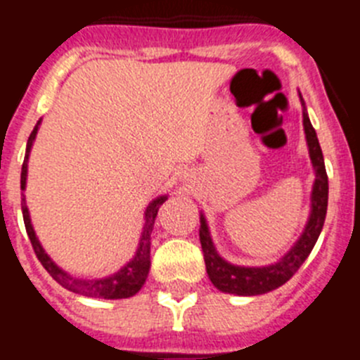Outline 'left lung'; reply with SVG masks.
<instances>
[{
	"label": "left lung",
	"mask_w": 360,
	"mask_h": 360,
	"mask_svg": "<svg viewBox=\"0 0 360 360\" xmlns=\"http://www.w3.org/2000/svg\"><path fill=\"white\" fill-rule=\"evenodd\" d=\"M303 126L304 133H307L311 164L316 169V182H314V191H311V212L307 227H304L297 243L285 254V257L269 266L231 265V263L225 262L224 257L218 256L214 245H212L205 218L200 216V243H202L205 269H207L212 285L225 294L259 295L281 287L297 272L299 266L303 265L308 254L314 249L317 238H319L324 218H326V207H328V174L324 169L323 151H321L319 141H317L316 129L311 128L307 110H303Z\"/></svg>",
	"instance_id": "left-lung-1"
}]
</instances>
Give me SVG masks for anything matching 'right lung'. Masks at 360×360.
Masks as SVG:
<instances>
[{"label":"right lung","mask_w":360,"mask_h":360,"mask_svg":"<svg viewBox=\"0 0 360 360\" xmlns=\"http://www.w3.org/2000/svg\"><path fill=\"white\" fill-rule=\"evenodd\" d=\"M41 122V120H39ZM37 122V126H39ZM37 126L34 128V131L30 133L27 142V155H25L23 167H21V189L25 191L27 186V160L28 153H30L32 144H34V139L37 135ZM167 200V196H160V198L153 200L149 203V207L146 209V224L144 231H142L141 243H139V249H136L135 257L128 265H124L119 272H115L113 276H108V278L101 279H82L75 278V276H70L68 272H65L63 269L56 265V263L50 259V256L43 250L39 240L36 238V232L30 224V216H28L27 203H25V195L21 198V209H23V219H25V229H27V234L30 238V243L34 247V252H36L37 259L41 262V265L46 269L50 276L56 279L61 287H65L66 290L75 292V294L86 295V297H101V299H124L131 297L136 292L141 290L142 285L146 283L149 272V249H151V231L153 225H155V218L158 214V209H160L162 203Z\"/></svg>","instance_id":"add662e5"}]
</instances>
